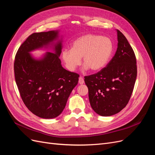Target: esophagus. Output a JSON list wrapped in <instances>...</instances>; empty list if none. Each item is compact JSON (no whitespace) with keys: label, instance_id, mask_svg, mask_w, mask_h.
<instances>
[{"label":"esophagus","instance_id":"34e87169","mask_svg":"<svg viewBox=\"0 0 155 155\" xmlns=\"http://www.w3.org/2000/svg\"><path fill=\"white\" fill-rule=\"evenodd\" d=\"M84 79H83V78H82V77H79V83L80 84V85H82V84H83L84 83Z\"/></svg>","mask_w":155,"mask_h":155}]
</instances>
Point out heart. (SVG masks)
Returning a JSON list of instances; mask_svg holds the SVG:
<instances>
[{"label":"heart","instance_id":"b5f03b06","mask_svg":"<svg viewBox=\"0 0 155 155\" xmlns=\"http://www.w3.org/2000/svg\"><path fill=\"white\" fill-rule=\"evenodd\" d=\"M112 51L113 43L109 37L87 34L75 40L72 48L63 49L61 56L70 71H74L80 65L82 57L84 70L97 71L109 62Z\"/></svg>","mask_w":155,"mask_h":155}]
</instances>
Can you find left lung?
Returning a JSON list of instances; mask_svg holds the SVG:
<instances>
[{"label": "left lung", "instance_id": "left-lung-1", "mask_svg": "<svg viewBox=\"0 0 155 155\" xmlns=\"http://www.w3.org/2000/svg\"><path fill=\"white\" fill-rule=\"evenodd\" d=\"M118 48L107 67L85 77L92 109L102 116L118 113L128 104L137 76L135 54L127 39L118 30Z\"/></svg>", "mask_w": 155, "mask_h": 155}]
</instances>
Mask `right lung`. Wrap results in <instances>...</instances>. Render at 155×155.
Here are the masks:
<instances>
[{"label": "right lung", "instance_id": "1", "mask_svg": "<svg viewBox=\"0 0 155 155\" xmlns=\"http://www.w3.org/2000/svg\"><path fill=\"white\" fill-rule=\"evenodd\" d=\"M59 30L34 33L18 48L14 62L17 85L24 104L33 114L45 119L58 117L77 85L79 75L64 69L59 56L63 48ZM51 48L39 58L31 52Z\"/></svg>", "mask_w": 155, "mask_h": 155}]
</instances>
